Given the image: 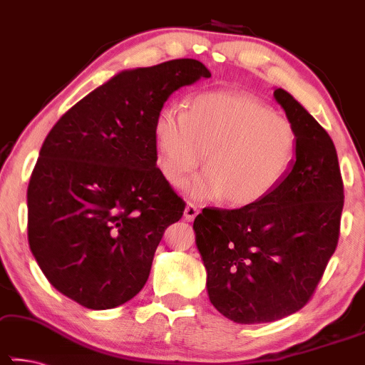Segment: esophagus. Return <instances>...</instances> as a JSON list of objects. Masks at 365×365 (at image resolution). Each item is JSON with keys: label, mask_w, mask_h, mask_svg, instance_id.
<instances>
[{"label": "esophagus", "mask_w": 365, "mask_h": 365, "mask_svg": "<svg viewBox=\"0 0 365 365\" xmlns=\"http://www.w3.org/2000/svg\"><path fill=\"white\" fill-rule=\"evenodd\" d=\"M199 214V209L195 207L194 204H187L186 209H184V219H186L187 222H191L195 219V215Z\"/></svg>", "instance_id": "obj_1"}]
</instances>
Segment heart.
<instances>
[{
	"label": "heart",
	"mask_w": 365,
	"mask_h": 365,
	"mask_svg": "<svg viewBox=\"0 0 365 365\" xmlns=\"http://www.w3.org/2000/svg\"><path fill=\"white\" fill-rule=\"evenodd\" d=\"M156 165L174 187L202 165L187 186L195 200L224 197L229 205L260 202L292 171L298 133L288 118L247 93L204 92L187 112L168 105L153 126ZM206 160H203V155Z\"/></svg>",
	"instance_id": "obj_1"
}]
</instances>
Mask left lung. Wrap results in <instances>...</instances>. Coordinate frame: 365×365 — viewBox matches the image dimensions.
<instances>
[{
    "mask_svg": "<svg viewBox=\"0 0 365 365\" xmlns=\"http://www.w3.org/2000/svg\"><path fill=\"white\" fill-rule=\"evenodd\" d=\"M273 97L298 133L292 171L245 207L194 220L214 308L239 324L272 323L308 303L339 239L344 187L331 136L292 93Z\"/></svg>",
    "mask_w": 365,
    "mask_h": 365,
    "instance_id": "left-lung-1",
    "label": "left lung"
}]
</instances>
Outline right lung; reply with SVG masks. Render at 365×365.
Instances as JSON below:
<instances>
[{
  "label": "right lung",
  "mask_w": 365,
  "mask_h": 365,
  "mask_svg": "<svg viewBox=\"0 0 365 365\" xmlns=\"http://www.w3.org/2000/svg\"><path fill=\"white\" fill-rule=\"evenodd\" d=\"M210 77L195 59L121 71L52 126L28 186V240L57 292L88 309L140 293L184 202L156 168L153 126L173 92Z\"/></svg>",
  "instance_id": "1"
}]
</instances>
